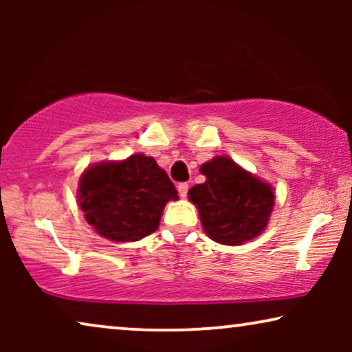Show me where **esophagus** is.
Wrapping results in <instances>:
<instances>
[{"label": "esophagus", "mask_w": 352, "mask_h": 352, "mask_svg": "<svg viewBox=\"0 0 352 352\" xmlns=\"http://www.w3.org/2000/svg\"><path fill=\"white\" fill-rule=\"evenodd\" d=\"M187 190H189V184H187V182H179V184H177V192H179L182 199L187 197Z\"/></svg>", "instance_id": "esophagus-1"}]
</instances>
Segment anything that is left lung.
Segmentation results:
<instances>
[{"mask_svg": "<svg viewBox=\"0 0 352 352\" xmlns=\"http://www.w3.org/2000/svg\"><path fill=\"white\" fill-rule=\"evenodd\" d=\"M204 184L189 189L205 234L223 245H242L266 229L274 206V189L229 157L204 163Z\"/></svg>", "mask_w": 352, "mask_h": 352, "instance_id": "obj_1", "label": "left lung"}]
</instances>
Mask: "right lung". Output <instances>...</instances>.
Instances as JSON below:
<instances>
[{
    "label": "right lung",
    "mask_w": 352,
    "mask_h": 352,
    "mask_svg": "<svg viewBox=\"0 0 352 352\" xmlns=\"http://www.w3.org/2000/svg\"><path fill=\"white\" fill-rule=\"evenodd\" d=\"M177 199L165 170L144 153L88 166L78 184L88 224L113 242H136L155 232L165 205Z\"/></svg>",
    "instance_id": "right-lung-1"
}]
</instances>
